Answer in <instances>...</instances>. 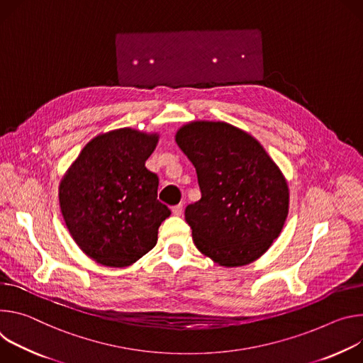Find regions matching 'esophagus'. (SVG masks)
<instances>
[{"label":"esophagus","instance_id":"34e87169","mask_svg":"<svg viewBox=\"0 0 363 363\" xmlns=\"http://www.w3.org/2000/svg\"><path fill=\"white\" fill-rule=\"evenodd\" d=\"M172 212L174 216H180L183 213V205H177V206H173L172 208Z\"/></svg>","mask_w":363,"mask_h":363}]
</instances>
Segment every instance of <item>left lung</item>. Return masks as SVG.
I'll list each match as a JSON object with an SVG mask.
<instances>
[{
  "label": "left lung",
  "mask_w": 363,
  "mask_h": 363,
  "mask_svg": "<svg viewBox=\"0 0 363 363\" xmlns=\"http://www.w3.org/2000/svg\"><path fill=\"white\" fill-rule=\"evenodd\" d=\"M174 138L202 191L184 212L196 248L226 268L257 261L289 215L283 172L255 137L223 121H190Z\"/></svg>",
  "instance_id": "obj_1"
}]
</instances>
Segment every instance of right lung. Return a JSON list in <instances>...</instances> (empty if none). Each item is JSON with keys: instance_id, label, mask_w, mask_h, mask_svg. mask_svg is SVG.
Segmentation results:
<instances>
[{"instance_id": "obj_1", "label": "right lung", "mask_w": 363, "mask_h": 363, "mask_svg": "<svg viewBox=\"0 0 363 363\" xmlns=\"http://www.w3.org/2000/svg\"><path fill=\"white\" fill-rule=\"evenodd\" d=\"M158 133L118 128L92 138L59 184L65 223L76 245L105 267H128L157 244L170 216L157 200L158 177L145 167Z\"/></svg>"}]
</instances>
